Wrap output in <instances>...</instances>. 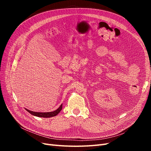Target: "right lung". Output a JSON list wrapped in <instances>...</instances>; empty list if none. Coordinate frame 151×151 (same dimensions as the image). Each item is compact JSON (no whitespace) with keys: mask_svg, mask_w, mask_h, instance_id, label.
<instances>
[{"mask_svg":"<svg viewBox=\"0 0 151 151\" xmlns=\"http://www.w3.org/2000/svg\"><path fill=\"white\" fill-rule=\"evenodd\" d=\"M62 104L60 106H59L58 109H56V110H55L53 111H50V112H35L33 111H30L29 109L25 108L26 110L27 111H28L30 114H31V115L36 116L43 117V118H50V117H53V116H56L59 113H60V111L62 110Z\"/></svg>","mask_w":151,"mask_h":151,"instance_id":"obj_1","label":"right lung"}]
</instances>
